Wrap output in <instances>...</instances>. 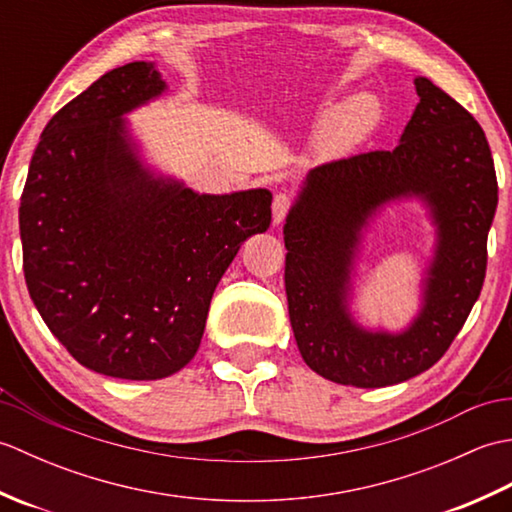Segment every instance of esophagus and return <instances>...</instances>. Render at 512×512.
Returning <instances> with one entry per match:
<instances>
[{"label": "esophagus", "instance_id": "esophagus-1", "mask_svg": "<svg viewBox=\"0 0 512 512\" xmlns=\"http://www.w3.org/2000/svg\"><path fill=\"white\" fill-rule=\"evenodd\" d=\"M290 204H292V198L288 193H277L275 195V200H273V222L275 224L284 222V217L290 211Z\"/></svg>", "mask_w": 512, "mask_h": 512}]
</instances>
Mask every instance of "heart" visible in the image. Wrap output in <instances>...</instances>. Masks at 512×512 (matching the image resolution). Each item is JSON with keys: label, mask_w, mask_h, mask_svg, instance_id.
Here are the masks:
<instances>
[{"label": "heart", "mask_w": 512, "mask_h": 512, "mask_svg": "<svg viewBox=\"0 0 512 512\" xmlns=\"http://www.w3.org/2000/svg\"><path fill=\"white\" fill-rule=\"evenodd\" d=\"M380 123V105L369 94L352 96L336 107L319 129V149L328 156H341L352 151L374 134Z\"/></svg>", "instance_id": "obj_1"}]
</instances>
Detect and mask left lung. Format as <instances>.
<instances>
[{"instance_id": "8db88e82", "label": "left lung", "mask_w": 512, "mask_h": 512, "mask_svg": "<svg viewBox=\"0 0 512 512\" xmlns=\"http://www.w3.org/2000/svg\"><path fill=\"white\" fill-rule=\"evenodd\" d=\"M420 103L391 151L314 167L286 217V295L303 361L339 385L387 387L436 365L480 297L497 209L491 147L480 123L416 76ZM420 197L437 224L423 308L402 333L358 326L346 301L362 228L391 199Z\"/></svg>"}]
</instances>
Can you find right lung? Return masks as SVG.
Instances as JSON below:
<instances>
[{
	"instance_id": "right-lung-1",
	"label": "right lung",
	"mask_w": 512,
	"mask_h": 512,
	"mask_svg": "<svg viewBox=\"0 0 512 512\" xmlns=\"http://www.w3.org/2000/svg\"><path fill=\"white\" fill-rule=\"evenodd\" d=\"M167 90L154 63L103 74L50 118L19 206L30 299L83 367L112 378L180 372L215 286L273 193H195L143 165L125 114Z\"/></svg>"
}]
</instances>
